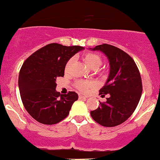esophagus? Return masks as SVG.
I'll return each mask as SVG.
<instances>
[{
	"label": "esophagus",
	"mask_w": 160,
	"mask_h": 160,
	"mask_svg": "<svg viewBox=\"0 0 160 160\" xmlns=\"http://www.w3.org/2000/svg\"><path fill=\"white\" fill-rule=\"evenodd\" d=\"M78 98H79L80 99H86V98H88V97L86 96V95H83L82 94H78Z\"/></svg>",
	"instance_id": "34e87169"
}]
</instances>
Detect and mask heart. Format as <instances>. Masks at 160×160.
Listing matches in <instances>:
<instances>
[{"label": "heart", "mask_w": 160, "mask_h": 160, "mask_svg": "<svg viewBox=\"0 0 160 160\" xmlns=\"http://www.w3.org/2000/svg\"><path fill=\"white\" fill-rule=\"evenodd\" d=\"M84 60L86 62L88 66H89L91 69H94V70H98V69L100 67V66L103 63V60H102L101 57L99 54L95 53H86L84 57ZM72 60L70 59L67 62H66V65L65 67L66 71H67L69 69V66L71 65V62ZM75 86L79 91L85 92L88 90L90 88H91L93 86V84L91 82H85L83 80H78L75 82Z\"/></svg>", "instance_id": "heart-1"}]
</instances>
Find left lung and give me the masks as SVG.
I'll use <instances>...</instances> for the list:
<instances>
[{"label": "left lung", "mask_w": 160, "mask_h": 160, "mask_svg": "<svg viewBox=\"0 0 160 160\" xmlns=\"http://www.w3.org/2000/svg\"><path fill=\"white\" fill-rule=\"evenodd\" d=\"M108 58L110 72L105 85L99 91L102 97L108 95L106 102H100L91 111L92 119L104 127H114L123 123L135 110L142 94V81L135 62L122 50L103 44L93 48Z\"/></svg>", "instance_id": "obj_1"}]
</instances>
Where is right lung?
Masks as SVG:
<instances>
[{
	"label": "right lung",
	"mask_w": 160,
	"mask_h": 160,
	"mask_svg": "<svg viewBox=\"0 0 160 160\" xmlns=\"http://www.w3.org/2000/svg\"><path fill=\"white\" fill-rule=\"evenodd\" d=\"M81 46H63L52 43L33 53L25 60L19 71V88L27 112L44 125H53L67 117L78 96L75 91L60 94L56 79L64 76L68 60Z\"/></svg>",
	"instance_id": "obj_1"
}]
</instances>
